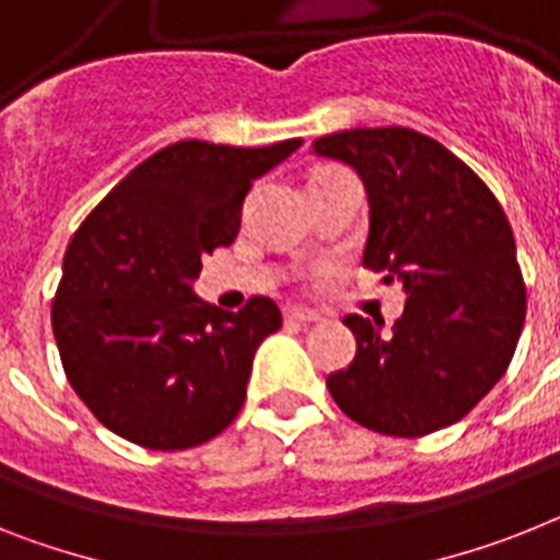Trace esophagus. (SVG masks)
I'll use <instances>...</instances> for the list:
<instances>
[{"mask_svg": "<svg viewBox=\"0 0 560 560\" xmlns=\"http://www.w3.org/2000/svg\"><path fill=\"white\" fill-rule=\"evenodd\" d=\"M284 318H288V322H295V324L324 322L322 313H316V310H307V307H288L284 310Z\"/></svg>", "mask_w": 560, "mask_h": 560, "instance_id": "34e87169", "label": "esophagus"}]
</instances>
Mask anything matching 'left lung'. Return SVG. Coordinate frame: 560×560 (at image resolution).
Returning <instances> with one entry per match:
<instances>
[{
  "label": "left lung",
  "mask_w": 560,
  "mask_h": 560,
  "mask_svg": "<svg viewBox=\"0 0 560 560\" xmlns=\"http://www.w3.org/2000/svg\"><path fill=\"white\" fill-rule=\"evenodd\" d=\"M368 187L364 267L407 295L389 332L347 316L355 359L327 375L345 416L418 439L462 421L506 373L527 288L504 208L476 171L410 128H355L313 142Z\"/></svg>",
  "instance_id": "obj_1"
}]
</instances>
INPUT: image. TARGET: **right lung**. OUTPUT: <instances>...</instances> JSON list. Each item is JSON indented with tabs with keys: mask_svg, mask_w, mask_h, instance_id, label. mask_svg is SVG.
<instances>
[{
	"mask_svg": "<svg viewBox=\"0 0 560 560\" xmlns=\"http://www.w3.org/2000/svg\"><path fill=\"white\" fill-rule=\"evenodd\" d=\"M299 144H167L79 224L50 322L70 387L107 430L148 450H187L238 416L253 355L281 313L267 295L238 313L210 307L190 281L201 258L233 244L253 178Z\"/></svg>",
	"mask_w": 560,
	"mask_h": 560,
	"instance_id": "obj_1",
	"label": "right lung"
}]
</instances>
